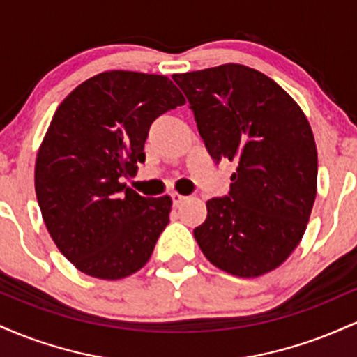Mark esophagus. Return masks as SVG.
I'll return each instance as SVG.
<instances>
[{"mask_svg":"<svg viewBox=\"0 0 357 357\" xmlns=\"http://www.w3.org/2000/svg\"><path fill=\"white\" fill-rule=\"evenodd\" d=\"M171 198H173V204H174V206H179V204H183L184 202H186L188 196L179 195V192H173V195H171Z\"/></svg>","mask_w":357,"mask_h":357,"instance_id":"34e87169","label":"esophagus"}]
</instances>
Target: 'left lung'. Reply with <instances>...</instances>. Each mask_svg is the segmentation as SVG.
<instances>
[{"label": "left lung", "mask_w": 357, "mask_h": 357, "mask_svg": "<svg viewBox=\"0 0 357 357\" xmlns=\"http://www.w3.org/2000/svg\"><path fill=\"white\" fill-rule=\"evenodd\" d=\"M208 153L231 161L230 192L206 202L195 238L215 267L272 272L304 236L317 195V147L305 114L277 82L240 63L176 73Z\"/></svg>", "instance_id": "obj_1"}]
</instances>
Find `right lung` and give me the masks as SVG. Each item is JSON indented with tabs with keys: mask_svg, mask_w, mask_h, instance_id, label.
Here are the masks:
<instances>
[{
	"mask_svg": "<svg viewBox=\"0 0 357 357\" xmlns=\"http://www.w3.org/2000/svg\"><path fill=\"white\" fill-rule=\"evenodd\" d=\"M184 104L166 75L109 70L82 82L53 114L36 154V199L56 248L85 275L119 280L149 261L173 202L122 181L144 162L154 119Z\"/></svg>",
	"mask_w": 357,
	"mask_h": 357,
	"instance_id": "add662e5",
	"label": "right lung"
}]
</instances>
